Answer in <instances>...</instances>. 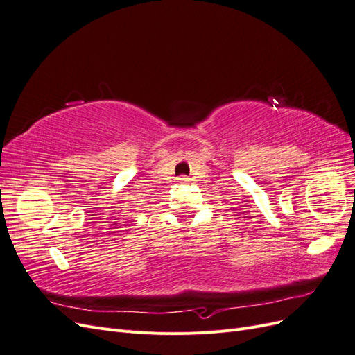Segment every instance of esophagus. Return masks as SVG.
<instances>
[{"mask_svg":"<svg viewBox=\"0 0 355 355\" xmlns=\"http://www.w3.org/2000/svg\"><path fill=\"white\" fill-rule=\"evenodd\" d=\"M188 180H189V178H188V176H179V178H178V182H179V184H187Z\"/></svg>","mask_w":355,"mask_h":355,"instance_id":"esophagus-1","label":"esophagus"}]
</instances>
